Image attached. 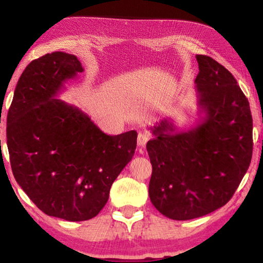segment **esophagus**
<instances>
[{"mask_svg":"<svg viewBox=\"0 0 263 263\" xmlns=\"http://www.w3.org/2000/svg\"><path fill=\"white\" fill-rule=\"evenodd\" d=\"M149 139V132L148 131H140L139 135H138V145L140 146V147H144L146 145V142L148 141Z\"/></svg>","mask_w":263,"mask_h":263,"instance_id":"esophagus-1","label":"esophagus"}]
</instances>
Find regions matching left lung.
<instances>
[{
  "label": "left lung",
  "mask_w": 263,
  "mask_h": 263,
  "mask_svg": "<svg viewBox=\"0 0 263 263\" xmlns=\"http://www.w3.org/2000/svg\"><path fill=\"white\" fill-rule=\"evenodd\" d=\"M199 121L180 130L171 118L154 126L146 148L152 163L148 194L171 219L188 220L225 205L246 174L253 153V119L237 80L206 55H196Z\"/></svg>",
  "instance_id": "1"
}]
</instances>
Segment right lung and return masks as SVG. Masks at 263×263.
Instances as JSON below:
<instances>
[{"instance_id":"add662e5","label":"right lung","mask_w":263,"mask_h":263,"mask_svg":"<svg viewBox=\"0 0 263 263\" xmlns=\"http://www.w3.org/2000/svg\"><path fill=\"white\" fill-rule=\"evenodd\" d=\"M83 72L73 54L31 61L17 82L7 117V145L17 183L47 216L68 221L99 215L137 147V132H102L78 106L57 99Z\"/></svg>"}]
</instances>
